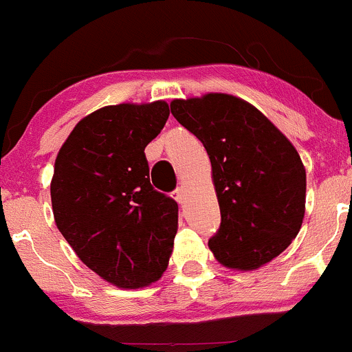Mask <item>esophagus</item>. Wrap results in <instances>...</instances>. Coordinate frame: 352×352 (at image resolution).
I'll list each match as a JSON object with an SVG mask.
<instances>
[{
  "instance_id": "34e87169",
  "label": "esophagus",
  "mask_w": 352,
  "mask_h": 352,
  "mask_svg": "<svg viewBox=\"0 0 352 352\" xmlns=\"http://www.w3.org/2000/svg\"><path fill=\"white\" fill-rule=\"evenodd\" d=\"M173 195H175V200L177 204H184V200H186V191H184L183 186H177L175 191H173Z\"/></svg>"
}]
</instances>
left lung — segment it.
<instances>
[{"label":"left lung","instance_id":"obj_1","mask_svg":"<svg viewBox=\"0 0 352 352\" xmlns=\"http://www.w3.org/2000/svg\"><path fill=\"white\" fill-rule=\"evenodd\" d=\"M171 113L210 157L221 228L208 248L217 262L255 270L279 256L305 217L306 171L294 145L255 106L229 94L175 99Z\"/></svg>","mask_w":352,"mask_h":352}]
</instances>
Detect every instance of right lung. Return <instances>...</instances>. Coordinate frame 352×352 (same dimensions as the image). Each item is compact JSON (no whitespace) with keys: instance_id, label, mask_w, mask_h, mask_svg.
I'll use <instances>...</instances> for the list:
<instances>
[{"instance_id":"add662e5","label":"right lung","mask_w":352,"mask_h":352,"mask_svg":"<svg viewBox=\"0 0 352 352\" xmlns=\"http://www.w3.org/2000/svg\"><path fill=\"white\" fill-rule=\"evenodd\" d=\"M169 118L164 100L118 104L78 121L51 181L56 226L90 270L123 289L161 279L177 231V204L154 190L145 147Z\"/></svg>"}]
</instances>
